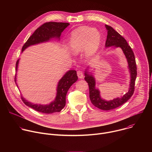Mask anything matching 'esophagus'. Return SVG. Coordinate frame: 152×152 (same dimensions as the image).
I'll return each mask as SVG.
<instances>
[{
    "instance_id": "1",
    "label": "esophagus",
    "mask_w": 152,
    "mask_h": 152,
    "mask_svg": "<svg viewBox=\"0 0 152 152\" xmlns=\"http://www.w3.org/2000/svg\"><path fill=\"white\" fill-rule=\"evenodd\" d=\"M77 76H78V77L79 79L83 78V73L81 71H78L77 72Z\"/></svg>"
}]
</instances>
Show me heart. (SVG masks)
I'll use <instances>...</instances> for the list:
<instances>
[{
    "mask_svg": "<svg viewBox=\"0 0 152 152\" xmlns=\"http://www.w3.org/2000/svg\"><path fill=\"white\" fill-rule=\"evenodd\" d=\"M102 42V35L99 30L88 26L79 27L71 33L68 48L75 55L83 52L86 59H90L99 51Z\"/></svg>",
    "mask_w": 152,
    "mask_h": 152,
    "instance_id": "heart-1",
    "label": "heart"
}]
</instances>
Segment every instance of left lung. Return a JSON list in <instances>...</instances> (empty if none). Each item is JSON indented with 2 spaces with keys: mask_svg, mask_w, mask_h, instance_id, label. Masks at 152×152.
I'll use <instances>...</instances> for the list:
<instances>
[{
  "mask_svg": "<svg viewBox=\"0 0 152 152\" xmlns=\"http://www.w3.org/2000/svg\"><path fill=\"white\" fill-rule=\"evenodd\" d=\"M107 32L105 48L112 49L120 48L122 50L128 64V69L130 73V83L127 92L120 97H116L113 100H106L102 98L100 91L96 86V79L92 72L90 71L88 66L85 71V80L88 83L90 89V98L91 103L100 110H111L122 105L131 97L134 92L135 82L137 78V71L134 53L126 40L112 27L105 25Z\"/></svg>",
  "mask_w": 152,
  "mask_h": 152,
  "instance_id": "left-lung-1",
  "label": "left lung"
}]
</instances>
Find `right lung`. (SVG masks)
Masks as SVG:
<instances>
[{
	"label": "right lung",
	"instance_id": "obj_1",
	"mask_svg": "<svg viewBox=\"0 0 152 152\" xmlns=\"http://www.w3.org/2000/svg\"><path fill=\"white\" fill-rule=\"evenodd\" d=\"M69 25L68 23L59 22H48L43 24L28 38L22 48L21 52L31 46L48 42L53 39L59 41L61 33ZM19 61L20 59L16 62V72L18 70ZM77 79L78 77L75 70H70L67 71L58 81L55 98L49 104L34 103L28 101L23 96H21V99L26 106L31 107L38 112L45 114L59 113L66 106V97L68 90L70 86L77 80ZM15 82L18 86L17 83V73L15 77Z\"/></svg>",
	"mask_w": 152,
	"mask_h": 152
}]
</instances>
